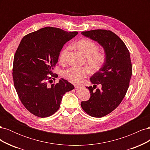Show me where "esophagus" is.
<instances>
[{
	"mask_svg": "<svg viewBox=\"0 0 150 150\" xmlns=\"http://www.w3.org/2000/svg\"><path fill=\"white\" fill-rule=\"evenodd\" d=\"M74 86H75V88H82V87H83V85H81V84H75L74 85Z\"/></svg>",
	"mask_w": 150,
	"mask_h": 150,
	"instance_id": "1",
	"label": "esophagus"
}]
</instances>
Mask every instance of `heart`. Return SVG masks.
I'll return each instance as SVG.
<instances>
[{
	"label": "heart",
	"mask_w": 150,
	"mask_h": 150,
	"mask_svg": "<svg viewBox=\"0 0 150 150\" xmlns=\"http://www.w3.org/2000/svg\"><path fill=\"white\" fill-rule=\"evenodd\" d=\"M76 47L84 56H87L86 61L91 69L94 71L100 69L105 61V55L103 52H98V46L93 40L89 39H81L75 44ZM70 47H66L60 54L61 62L66 61V57L70 51ZM89 73L87 67L71 66L63 71L62 76L73 83H80Z\"/></svg>",
	"instance_id": "1"
}]
</instances>
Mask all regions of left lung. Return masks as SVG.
<instances>
[{
    "label": "left lung",
    "mask_w": 150,
    "mask_h": 150,
    "mask_svg": "<svg viewBox=\"0 0 150 150\" xmlns=\"http://www.w3.org/2000/svg\"><path fill=\"white\" fill-rule=\"evenodd\" d=\"M81 34L97 42L105 54L103 66L90 78L93 87L86 88L91 97L81 104L89 115L101 117L115 110L125 96L132 75L130 54L123 41L110 30H92ZM96 84L102 89L94 90Z\"/></svg>",
    "instance_id": "left-lung-1"
}]
</instances>
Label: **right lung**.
Here are the masks:
<instances>
[{"instance_id": "add662e5", "label": "right lung", "mask_w": 150, "mask_h": 150, "mask_svg": "<svg viewBox=\"0 0 150 150\" xmlns=\"http://www.w3.org/2000/svg\"><path fill=\"white\" fill-rule=\"evenodd\" d=\"M78 34L46 27L21 40L13 58L12 76L21 101L32 114L40 117L51 116L59 108L64 94L74 89L73 85L62 78L50 86L47 82L56 77L52 71L63 46Z\"/></svg>"}]
</instances>
